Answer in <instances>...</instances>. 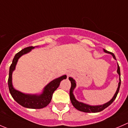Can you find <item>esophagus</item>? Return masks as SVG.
Returning a JSON list of instances; mask_svg holds the SVG:
<instances>
[{
    "label": "esophagus",
    "instance_id": "34e87169",
    "mask_svg": "<svg viewBox=\"0 0 128 128\" xmlns=\"http://www.w3.org/2000/svg\"><path fill=\"white\" fill-rule=\"evenodd\" d=\"M73 75V73L71 72H69L68 73V76H71Z\"/></svg>",
    "mask_w": 128,
    "mask_h": 128
}]
</instances>
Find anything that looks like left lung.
Segmentation results:
<instances>
[{
	"instance_id": "obj_1",
	"label": "left lung",
	"mask_w": 128,
	"mask_h": 128,
	"mask_svg": "<svg viewBox=\"0 0 128 128\" xmlns=\"http://www.w3.org/2000/svg\"><path fill=\"white\" fill-rule=\"evenodd\" d=\"M104 51L106 53L111 54V55L113 56L114 59H116V57H115L114 54L113 53L108 51V50H105V49H104ZM117 72L118 73L119 75H120V76H121V72H120V68L118 64ZM69 80H70V82H71V87H70V92H69L70 101H71L72 104V105L74 106V107L76 109H77V110H79V111H82V112H100V111H102V110H104L107 107H108L111 103H112V102H113V101L115 100V99L116 98L118 93L119 90H120V85H121V78H120V82H119L118 84V88L117 90H116V93H115L114 96H113L112 100H111V101H109L108 102H107V103L104 104L103 105H100V106H90V105L82 103V102H79V101H78L76 100L72 93L73 90H74V89L76 87L75 80L71 78H69Z\"/></svg>"
}]
</instances>
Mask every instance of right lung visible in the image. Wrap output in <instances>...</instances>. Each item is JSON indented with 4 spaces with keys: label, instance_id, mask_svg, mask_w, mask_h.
Segmentation results:
<instances>
[{
    "label": "right lung",
    "instance_id": "obj_1",
    "mask_svg": "<svg viewBox=\"0 0 128 128\" xmlns=\"http://www.w3.org/2000/svg\"><path fill=\"white\" fill-rule=\"evenodd\" d=\"M35 47L30 46L22 49L20 51L16 54L14 58L12 60L9 69V76L8 79V86L10 93L14 98V100L21 105L22 106L27 108L30 109H41L45 108L50 103L51 99L52 98L53 92L57 89L60 84V81L63 79H66V75L62 76L59 78L54 79L52 81L48 84L45 87L42 94L40 95H29L25 94L20 92V91L16 90L12 86V74L15 69L16 64L17 62L18 58L24 54L28 52L31 49H34Z\"/></svg>",
    "mask_w": 128,
    "mask_h": 128
}]
</instances>
